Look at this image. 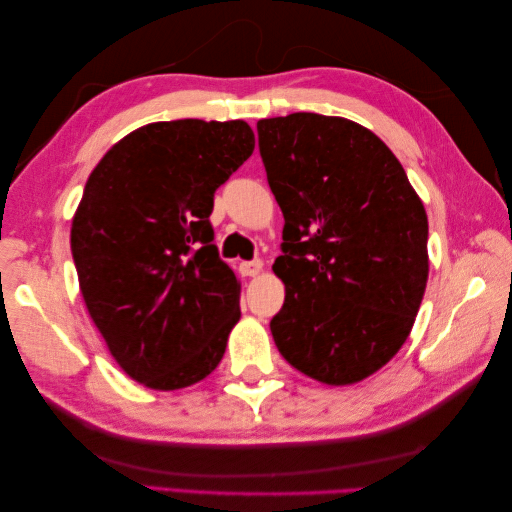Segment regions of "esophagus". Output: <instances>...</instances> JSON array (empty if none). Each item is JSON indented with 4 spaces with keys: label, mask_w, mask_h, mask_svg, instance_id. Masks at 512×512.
I'll return each mask as SVG.
<instances>
[{
    "label": "esophagus",
    "mask_w": 512,
    "mask_h": 512,
    "mask_svg": "<svg viewBox=\"0 0 512 512\" xmlns=\"http://www.w3.org/2000/svg\"><path fill=\"white\" fill-rule=\"evenodd\" d=\"M264 264L259 262V259H255V262H242L239 264V270H242L244 277H257L259 273H262Z\"/></svg>",
    "instance_id": "34e87169"
}]
</instances>
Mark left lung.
<instances>
[{
  "label": "left lung",
  "instance_id": "1",
  "mask_svg": "<svg viewBox=\"0 0 512 512\" xmlns=\"http://www.w3.org/2000/svg\"><path fill=\"white\" fill-rule=\"evenodd\" d=\"M257 134L286 220L277 350L319 383H358L416 321L429 277L422 200L383 140L347 118L297 112L264 118Z\"/></svg>",
  "mask_w": 512,
  "mask_h": 512
}]
</instances>
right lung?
Here are the masks:
<instances>
[{"label": "right lung", "mask_w": 512, "mask_h": 512, "mask_svg": "<svg viewBox=\"0 0 512 512\" xmlns=\"http://www.w3.org/2000/svg\"><path fill=\"white\" fill-rule=\"evenodd\" d=\"M253 149L244 121L149 123L85 182L70 233L81 295L116 363L145 387L195 385L222 361L242 312L209 215Z\"/></svg>", "instance_id": "1"}]
</instances>
